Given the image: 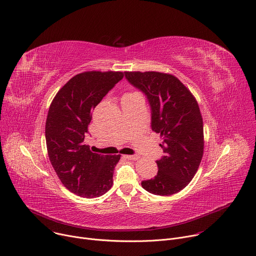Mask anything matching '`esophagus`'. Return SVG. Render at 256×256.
Returning <instances> with one entry per match:
<instances>
[{
  "label": "esophagus",
  "instance_id": "obj_1",
  "mask_svg": "<svg viewBox=\"0 0 256 256\" xmlns=\"http://www.w3.org/2000/svg\"><path fill=\"white\" fill-rule=\"evenodd\" d=\"M126 158H127L128 160H136L139 158V156H136V154H133V156H126Z\"/></svg>",
  "mask_w": 256,
  "mask_h": 256
}]
</instances>
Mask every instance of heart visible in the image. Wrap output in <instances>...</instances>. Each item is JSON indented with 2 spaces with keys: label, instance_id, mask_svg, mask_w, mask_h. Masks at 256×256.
<instances>
[{
  "label": "heart",
  "instance_id": "b5f03b06",
  "mask_svg": "<svg viewBox=\"0 0 256 256\" xmlns=\"http://www.w3.org/2000/svg\"><path fill=\"white\" fill-rule=\"evenodd\" d=\"M133 94H134V92H129V94H126L124 96H133Z\"/></svg>",
  "mask_w": 256,
  "mask_h": 256
}]
</instances>
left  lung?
Segmentation results:
<instances>
[{"label": "left lung", "instance_id": "obj_1", "mask_svg": "<svg viewBox=\"0 0 256 256\" xmlns=\"http://www.w3.org/2000/svg\"><path fill=\"white\" fill-rule=\"evenodd\" d=\"M126 79L142 92L152 108V129L160 133L164 156L158 171L141 182L146 191L168 196L184 189L196 174L204 148L202 116L194 96L174 75L156 71L125 72Z\"/></svg>", "mask_w": 256, "mask_h": 256}]
</instances>
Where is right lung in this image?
<instances>
[{"label": "right lung", "instance_id": "right-lung-1", "mask_svg": "<svg viewBox=\"0 0 256 256\" xmlns=\"http://www.w3.org/2000/svg\"><path fill=\"white\" fill-rule=\"evenodd\" d=\"M124 76L119 71H86L72 77L54 98L46 122L48 158L72 193L100 197L112 185L120 154H98L84 144L92 112Z\"/></svg>", "mask_w": 256, "mask_h": 256}]
</instances>
